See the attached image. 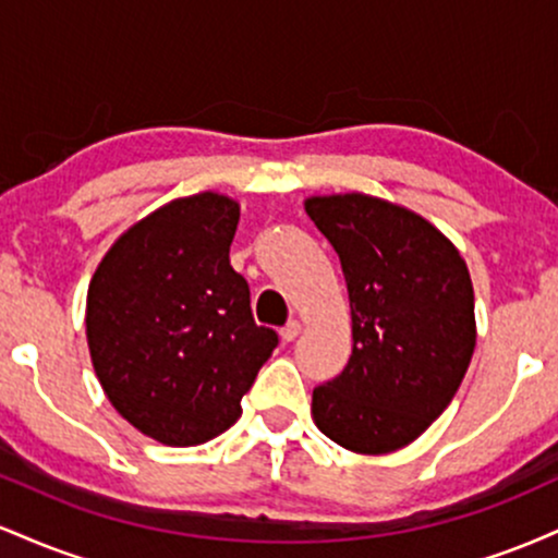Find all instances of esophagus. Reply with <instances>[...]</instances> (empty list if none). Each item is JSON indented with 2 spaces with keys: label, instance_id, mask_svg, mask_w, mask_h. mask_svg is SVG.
<instances>
[{
  "label": "esophagus",
  "instance_id": "34e87169",
  "mask_svg": "<svg viewBox=\"0 0 558 558\" xmlns=\"http://www.w3.org/2000/svg\"><path fill=\"white\" fill-rule=\"evenodd\" d=\"M301 336V323H296V319H293V323H288L283 330H280V338H283V343H291V341H296V338Z\"/></svg>",
  "mask_w": 558,
  "mask_h": 558
}]
</instances>
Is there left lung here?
Masks as SVG:
<instances>
[{
  "instance_id": "obj_1",
  "label": "left lung",
  "mask_w": 558,
  "mask_h": 558,
  "mask_svg": "<svg viewBox=\"0 0 558 558\" xmlns=\"http://www.w3.org/2000/svg\"><path fill=\"white\" fill-rule=\"evenodd\" d=\"M304 209L341 259L354 341L343 373L312 393V420L354 453L399 451L444 414L475 354L466 262L388 198L317 194Z\"/></svg>"
}]
</instances>
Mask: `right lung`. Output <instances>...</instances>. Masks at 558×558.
<instances>
[{"mask_svg": "<svg viewBox=\"0 0 558 558\" xmlns=\"http://www.w3.org/2000/svg\"><path fill=\"white\" fill-rule=\"evenodd\" d=\"M239 217L220 191L172 198L114 239L88 283L94 373L120 417L157 444L226 433L278 345L230 267Z\"/></svg>", "mask_w": 558, "mask_h": 558, "instance_id": "obj_1", "label": "right lung"}]
</instances>
